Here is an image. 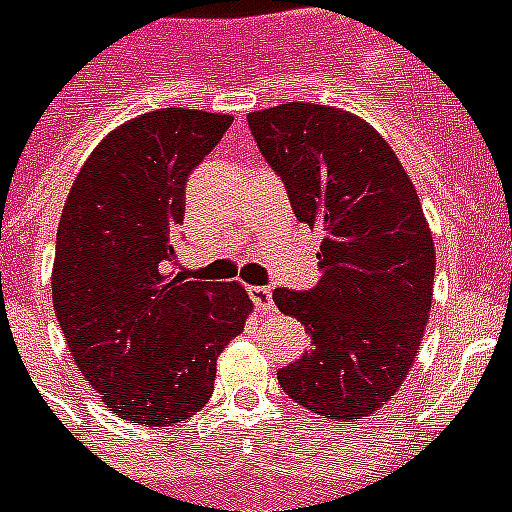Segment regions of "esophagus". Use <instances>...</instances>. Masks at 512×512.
Listing matches in <instances>:
<instances>
[{"mask_svg": "<svg viewBox=\"0 0 512 512\" xmlns=\"http://www.w3.org/2000/svg\"><path fill=\"white\" fill-rule=\"evenodd\" d=\"M250 296H252V301H255L257 309H262V311L273 309V291H270L268 286H252Z\"/></svg>", "mask_w": 512, "mask_h": 512, "instance_id": "esophagus-1", "label": "esophagus"}]
</instances>
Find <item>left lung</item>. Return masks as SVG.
<instances>
[{
  "instance_id": "1",
  "label": "left lung",
  "mask_w": 512,
  "mask_h": 512,
  "mask_svg": "<svg viewBox=\"0 0 512 512\" xmlns=\"http://www.w3.org/2000/svg\"><path fill=\"white\" fill-rule=\"evenodd\" d=\"M247 123L296 219L322 231L317 288L273 291L311 340L278 384L317 415L366 420L410 373L433 304L435 244L420 195L384 136L348 110L286 102Z\"/></svg>"
}]
</instances>
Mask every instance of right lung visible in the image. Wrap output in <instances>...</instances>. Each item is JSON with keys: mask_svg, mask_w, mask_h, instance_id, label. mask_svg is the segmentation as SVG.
Segmentation results:
<instances>
[{"mask_svg": "<svg viewBox=\"0 0 512 512\" xmlns=\"http://www.w3.org/2000/svg\"><path fill=\"white\" fill-rule=\"evenodd\" d=\"M231 121L185 108L131 118L92 149L61 211L51 293L69 353L115 415L146 428L206 407L252 311L237 281L167 273L185 182Z\"/></svg>", "mask_w": 512, "mask_h": 512, "instance_id": "right-lung-1", "label": "right lung"}]
</instances>
